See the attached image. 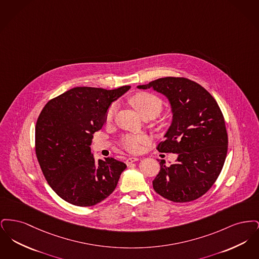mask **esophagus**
<instances>
[{
    "label": "esophagus",
    "mask_w": 259,
    "mask_h": 259,
    "mask_svg": "<svg viewBox=\"0 0 259 259\" xmlns=\"http://www.w3.org/2000/svg\"><path fill=\"white\" fill-rule=\"evenodd\" d=\"M139 160V158H137V157H129V158H127L126 159V164L127 165H131L132 163H134V162H136V161Z\"/></svg>",
    "instance_id": "obj_1"
}]
</instances>
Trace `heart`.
<instances>
[{"instance_id": "heart-1", "label": "heart", "mask_w": 259, "mask_h": 259, "mask_svg": "<svg viewBox=\"0 0 259 259\" xmlns=\"http://www.w3.org/2000/svg\"><path fill=\"white\" fill-rule=\"evenodd\" d=\"M129 104L140 113L144 118H153L160 113L163 103L161 99L149 92H138L128 99ZM116 111V106L111 105L106 112V121L111 122ZM148 138L145 135L125 136L121 140V147L128 152L138 153L142 149V145L147 144Z\"/></svg>"}]
</instances>
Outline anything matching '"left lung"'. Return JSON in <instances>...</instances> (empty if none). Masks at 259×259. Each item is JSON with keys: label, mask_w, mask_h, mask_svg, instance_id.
<instances>
[{"label": "left lung", "mask_w": 259, "mask_h": 259, "mask_svg": "<svg viewBox=\"0 0 259 259\" xmlns=\"http://www.w3.org/2000/svg\"><path fill=\"white\" fill-rule=\"evenodd\" d=\"M150 87L169 98L172 110V125L156 149L178 154L169 167L161 160L153 188L176 203L196 200L215 183L226 158L228 135L222 110L204 87L185 77H162L138 88Z\"/></svg>", "instance_id": "obj_1"}]
</instances>
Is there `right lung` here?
Instances as JSON below:
<instances>
[{"label": "right lung", "instance_id": "obj_1", "mask_svg": "<svg viewBox=\"0 0 259 259\" xmlns=\"http://www.w3.org/2000/svg\"><path fill=\"white\" fill-rule=\"evenodd\" d=\"M129 89L74 87L40 111L35 132L37 161L49 185L66 202L94 206L115 189L126 164L111 157L96 162L90 146L106 123L108 108Z\"/></svg>", "mask_w": 259, "mask_h": 259}]
</instances>
